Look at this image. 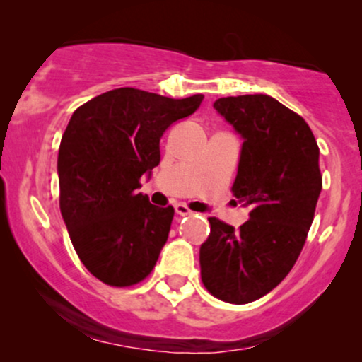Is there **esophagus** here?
<instances>
[{
    "label": "esophagus",
    "instance_id": "1",
    "mask_svg": "<svg viewBox=\"0 0 362 362\" xmlns=\"http://www.w3.org/2000/svg\"><path fill=\"white\" fill-rule=\"evenodd\" d=\"M175 213L178 216H190V214H194L192 211L189 209V206L182 204V202H178V204H175Z\"/></svg>",
    "mask_w": 362,
    "mask_h": 362
}]
</instances>
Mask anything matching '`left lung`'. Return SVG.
<instances>
[{"label":"left lung","mask_w":362,"mask_h":362,"mask_svg":"<svg viewBox=\"0 0 362 362\" xmlns=\"http://www.w3.org/2000/svg\"><path fill=\"white\" fill-rule=\"evenodd\" d=\"M214 109L245 139L231 192L250 219L235 230L209 218L201 279L218 300L245 305L276 288L305 247L322 192L320 149L305 119L269 95L218 98Z\"/></svg>","instance_id":"1"}]
</instances>
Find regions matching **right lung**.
Segmentation results:
<instances>
[{
    "instance_id": "obj_1",
    "label": "right lung",
    "mask_w": 362,
    "mask_h": 362,
    "mask_svg": "<svg viewBox=\"0 0 362 362\" xmlns=\"http://www.w3.org/2000/svg\"><path fill=\"white\" fill-rule=\"evenodd\" d=\"M202 98L115 88L71 115L57 156L59 207L78 257L103 284L129 288L155 267L175 211L153 206L139 180L160 165L163 132Z\"/></svg>"
}]
</instances>
